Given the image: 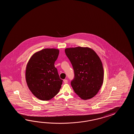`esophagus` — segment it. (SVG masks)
Returning a JSON list of instances; mask_svg holds the SVG:
<instances>
[{
  "mask_svg": "<svg viewBox=\"0 0 134 134\" xmlns=\"http://www.w3.org/2000/svg\"><path fill=\"white\" fill-rule=\"evenodd\" d=\"M68 82V80H64V82L65 83H67Z\"/></svg>",
  "mask_w": 134,
  "mask_h": 134,
  "instance_id": "1",
  "label": "esophagus"
}]
</instances>
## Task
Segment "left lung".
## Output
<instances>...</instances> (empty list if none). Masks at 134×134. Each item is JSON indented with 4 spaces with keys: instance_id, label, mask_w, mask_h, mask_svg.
Wrapping results in <instances>:
<instances>
[{
    "instance_id": "8db88e82",
    "label": "left lung",
    "mask_w": 134,
    "mask_h": 134,
    "mask_svg": "<svg viewBox=\"0 0 134 134\" xmlns=\"http://www.w3.org/2000/svg\"><path fill=\"white\" fill-rule=\"evenodd\" d=\"M73 66L75 77L71 82L75 92L83 100L94 97L103 85L104 71L99 57L88 47L65 49Z\"/></svg>"
}]
</instances>
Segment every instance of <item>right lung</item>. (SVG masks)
<instances>
[{"label": "right lung", "instance_id": "obj_1", "mask_svg": "<svg viewBox=\"0 0 134 134\" xmlns=\"http://www.w3.org/2000/svg\"><path fill=\"white\" fill-rule=\"evenodd\" d=\"M59 53L57 49H43L35 53L27 64V84L32 93L40 100H51L61 87L63 80L54 65Z\"/></svg>", "mask_w": 134, "mask_h": 134}]
</instances>
